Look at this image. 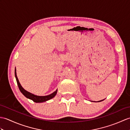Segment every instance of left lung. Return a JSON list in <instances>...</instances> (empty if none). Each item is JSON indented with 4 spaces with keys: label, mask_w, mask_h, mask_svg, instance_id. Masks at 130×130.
<instances>
[{
    "label": "left lung",
    "mask_w": 130,
    "mask_h": 130,
    "mask_svg": "<svg viewBox=\"0 0 130 130\" xmlns=\"http://www.w3.org/2000/svg\"><path fill=\"white\" fill-rule=\"evenodd\" d=\"M104 100H100V101H98V102H101V101H103Z\"/></svg>",
    "instance_id": "left-lung-1"
}]
</instances>
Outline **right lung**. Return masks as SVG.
<instances>
[{
	"label": "right lung",
	"mask_w": 130,
	"mask_h": 130,
	"mask_svg": "<svg viewBox=\"0 0 130 130\" xmlns=\"http://www.w3.org/2000/svg\"><path fill=\"white\" fill-rule=\"evenodd\" d=\"M15 76L16 78V80L17 82V84L18 85V87H19V89L20 90V91H21L23 94L25 96L26 98L29 99L31 100L34 102H43L45 101H46L47 100H49L53 99L54 96H55L56 93L57 91H58V90H56L55 91H54L53 93H51L50 95H47V96H37V95H35L32 93L29 92L28 91H26V90L24 89L23 87L22 86V85H20V84L19 81V80L18 79L17 75V72H16V69H15Z\"/></svg>",
	"instance_id": "add662e5"
}]
</instances>
